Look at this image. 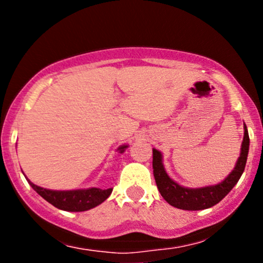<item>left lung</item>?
Returning a JSON list of instances; mask_svg holds the SVG:
<instances>
[{
    "label": "left lung",
    "instance_id": "obj_1",
    "mask_svg": "<svg viewBox=\"0 0 263 263\" xmlns=\"http://www.w3.org/2000/svg\"><path fill=\"white\" fill-rule=\"evenodd\" d=\"M249 150V136L245 124V137H243L242 147H240V156L238 158L234 169L230 172L229 176L215 185H206L201 188H188L183 187L174 182L171 177L166 174L163 165V155L160 151L153 148V169L154 177H155L156 185L163 196L164 200L169 205L174 206L182 210H205V209L213 208L214 205L219 203L232 188L239 181L240 176L243 174L247 163V156Z\"/></svg>",
    "mask_w": 263,
    "mask_h": 263
}]
</instances>
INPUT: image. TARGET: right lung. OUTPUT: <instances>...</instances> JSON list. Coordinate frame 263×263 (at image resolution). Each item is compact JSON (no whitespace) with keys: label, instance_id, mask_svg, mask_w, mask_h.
Listing matches in <instances>:
<instances>
[{"label":"right lung","instance_id":"right-lung-1","mask_svg":"<svg viewBox=\"0 0 263 263\" xmlns=\"http://www.w3.org/2000/svg\"><path fill=\"white\" fill-rule=\"evenodd\" d=\"M128 147L127 145H122L118 147L119 153H123ZM26 178V177H25ZM28 179V178H26ZM29 184L33 187L34 191H36L38 195L49 203H52L54 208L65 211H72V213H80V211H86L95 206L100 205L104 202L109 195L112 193L113 188L108 190H100V188H86V190H72V191H53L47 190V188L39 187L34 184L28 179Z\"/></svg>","mask_w":263,"mask_h":263}]
</instances>
